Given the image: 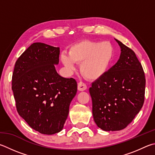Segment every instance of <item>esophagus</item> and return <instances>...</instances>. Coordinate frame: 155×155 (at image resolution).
<instances>
[{
    "label": "esophagus",
    "mask_w": 155,
    "mask_h": 155,
    "mask_svg": "<svg viewBox=\"0 0 155 155\" xmlns=\"http://www.w3.org/2000/svg\"><path fill=\"white\" fill-rule=\"evenodd\" d=\"M87 85L83 82H79L78 83V90L79 91H85L87 89Z\"/></svg>",
    "instance_id": "esophagus-1"
}]
</instances>
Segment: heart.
<instances>
[{
	"label": "heart",
	"mask_w": 155,
	"mask_h": 155,
	"mask_svg": "<svg viewBox=\"0 0 155 155\" xmlns=\"http://www.w3.org/2000/svg\"><path fill=\"white\" fill-rule=\"evenodd\" d=\"M115 49L108 41H83L73 45L68 55L62 54L61 61L69 70H74L76 63L81 64V72L90 80H96L108 71L114 60Z\"/></svg>",
	"instance_id": "heart-1"
}]
</instances>
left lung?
Masks as SVG:
<instances>
[{
  "label": "left lung",
  "instance_id": "8db88e82",
  "mask_svg": "<svg viewBox=\"0 0 155 155\" xmlns=\"http://www.w3.org/2000/svg\"><path fill=\"white\" fill-rule=\"evenodd\" d=\"M115 40L121 49L119 61L89 88L94 121L107 131L125 129L144 102L146 78L142 64L133 50Z\"/></svg>",
  "mask_w": 155,
  "mask_h": 155
}]
</instances>
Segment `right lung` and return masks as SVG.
I'll use <instances>...</instances> for the list:
<instances>
[{"label": "right lung", "instance_id": "obj_1", "mask_svg": "<svg viewBox=\"0 0 155 155\" xmlns=\"http://www.w3.org/2000/svg\"><path fill=\"white\" fill-rule=\"evenodd\" d=\"M59 56V47L33 43L16 61L12 76L17 111L31 128L43 134L63 129L77 91L75 79L56 72Z\"/></svg>", "mask_w": 155, "mask_h": 155}]
</instances>
